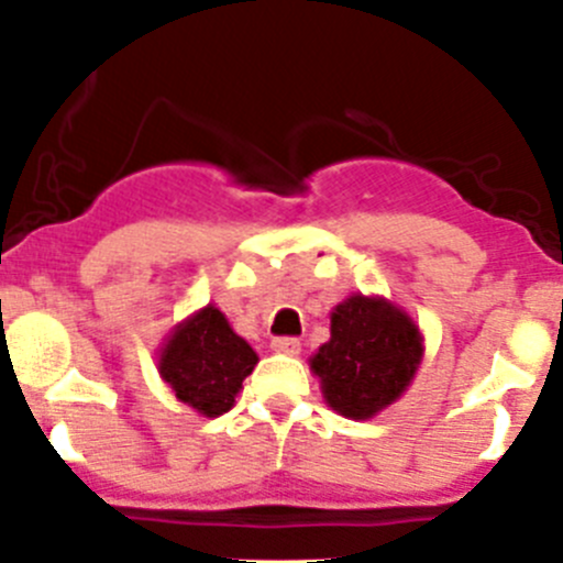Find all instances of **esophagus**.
Wrapping results in <instances>:
<instances>
[{
  "label": "esophagus",
  "mask_w": 563,
  "mask_h": 563,
  "mask_svg": "<svg viewBox=\"0 0 563 563\" xmlns=\"http://www.w3.org/2000/svg\"><path fill=\"white\" fill-rule=\"evenodd\" d=\"M272 350L283 355H297L299 339H294V335H277V339H272Z\"/></svg>",
  "instance_id": "obj_1"
}]
</instances>
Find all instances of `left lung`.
Segmentation results:
<instances>
[{
  "label": "left lung",
  "mask_w": 563,
  "mask_h": 563,
  "mask_svg": "<svg viewBox=\"0 0 563 563\" xmlns=\"http://www.w3.org/2000/svg\"><path fill=\"white\" fill-rule=\"evenodd\" d=\"M419 361L422 335L413 319L386 299L353 294L330 317V341L311 369L333 411L369 419L406 391Z\"/></svg>",
  "instance_id": "left-lung-1"
}]
</instances>
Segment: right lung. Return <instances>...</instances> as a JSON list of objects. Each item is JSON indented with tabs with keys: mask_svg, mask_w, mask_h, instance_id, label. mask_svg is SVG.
Segmentation results:
<instances>
[{
	"mask_svg": "<svg viewBox=\"0 0 563 563\" xmlns=\"http://www.w3.org/2000/svg\"><path fill=\"white\" fill-rule=\"evenodd\" d=\"M255 364V350L233 333L224 313L213 306L183 322L161 353L163 380L175 388L177 400L205 417H222L233 408L235 394Z\"/></svg>",
	"mask_w": 563,
	"mask_h": 563,
	"instance_id": "add662e5",
	"label": "right lung"
}]
</instances>
